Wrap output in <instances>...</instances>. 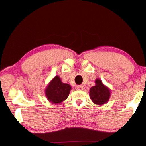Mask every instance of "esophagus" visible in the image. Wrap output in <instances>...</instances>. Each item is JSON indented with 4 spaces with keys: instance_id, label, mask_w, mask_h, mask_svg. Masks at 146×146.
<instances>
[{
    "instance_id": "1",
    "label": "esophagus",
    "mask_w": 146,
    "mask_h": 146,
    "mask_svg": "<svg viewBox=\"0 0 146 146\" xmlns=\"http://www.w3.org/2000/svg\"><path fill=\"white\" fill-rule=\"evenodd\" d=\"M75 89L77 90H82L84 89V87H83L82 85H76Z\"/></svg>"
}]
</instances>
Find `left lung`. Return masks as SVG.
I'll return each mask as SVG.
<instances>
[{
  "label": "left lung",
  "mask_w": 146,
  "mask_h": 146,
  "mask_svg": "<svg viewBox=\"0 0 146 146\" xmlns=\"http://www.w3.org/2000/svg\"><path fill=\"white\" fill-rule=\"evenodd\" d=\"M96 85L90 88V98L93 102L102 105L106 103L110 97V90L103 85L100 79L96 80Z\"/></svg>",
  "instance_id": "obj_1"
}]
</instances>
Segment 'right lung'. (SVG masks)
<instances>
[{
  "mask_svg": "<svg viewBox=\"0 0 146 146\" xmlns=\"http://www.w3.org/2000/svg\"><path fill=\"white\" fill-rule=\"evenodd\" d=\"M71 89L69 84L62 83L59 77L56 76L45 90V95L52 103H60L68 98Z\"/></svg>",
  "mask_w": 146,
  "mask_h": 146,
  "instance_id": "add662e5",
  "label": "right lung"
}]
</instances>
